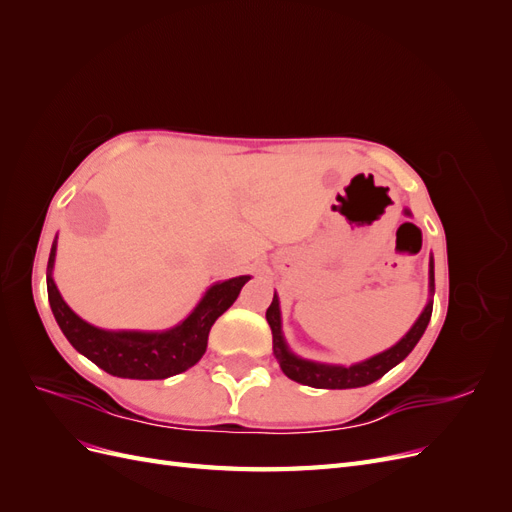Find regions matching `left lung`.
<instances>
[{
  "mask_svg": "<svg viewBox=\"0 0 512 512\" xmlns=\"http://www.w3.org/2000/svg\"><path fill=\"white\" fill-rule=\"evenodd\" d=\"M431 290H433V262L429 271ZM433 303L429 301L423 309L421 318L414 322V327L408 331V335L395 344L391 350H386L378 356H371L369 361L356 363L352 367H339V365H322L312 363L294 356L282 337V320H280V301H277V294H273V303L267 309V322L273 333V352L277 356V363H280L284 374L307 386H314V389H356V386H365L382 378L386 371L393 369L397 363H401L406 356L412 352V348L418 344V339L423 337L429 318H431Z\"/></svg>",
  "mask_w": 512,
  "mask_h": 512,
  "instance_id": "8db88e82",
  "label": "left lung"
}]
</instances>
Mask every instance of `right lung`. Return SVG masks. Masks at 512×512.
<instances>
[{"label":"right lung","instance_id":"obj_1","mask_svg":"<svg viewBox=\"0 0 512 512\" xmlns=\"http://www.w3.org/2000/svg\"><path fill=\"white\" fill-rule=\"evenodd\" d=\"M55 262V243L49 256V275L46 290L53 316L64 331L68 342L94 361L106 374L132 380H162L181 374L200 361L207 350V339L213 322L237 301L241 288L250 280L247 275L232 277L207 290L203 301L185 318L179 327L164 333H138V331H102L91 327L76 316L61 299L53 282L51 271Z\"/></svg>","mask_w":512,"mask_h":512}]
</instances>
